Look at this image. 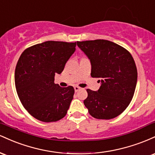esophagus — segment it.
Segmentation results:
<instances>
[{
  "instance_id": "34e87169",
  "label": "esophagus",
  "mask_w": 155,
  "mask_h": 155,
  "mask_svg": "<svg viewBox=\"0 0 155 155\" xmlns=\"http://www.w3.org/2000/svg\"><path fill=\"white\" fill-rule=\"evenodd\" d=\"M80 89H81V87H78V86L74 87V90H75V92H78Z\"/></svg>"
}]
</instances>
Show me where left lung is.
Masks as SVG:
<instances>
[{"instance_id":"obj_1","label":"left lung","mask_w":155,"mask_h":155,"mask_svg":"<svg viewBox=\"0 0 155 155\" xmlns=\"http://www.w3.org/2000/svg\"><path fill=\"white\" fill-rule=\"evenodd\" d=\"M91 63V76L99 78L97 91L87 89L84 104L98 120H111L121 114L132 100L138 73L132 55L110 41L97 39L77 41Z\"/></svg>"}]
</instances>
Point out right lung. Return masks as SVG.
<instances>
[{"instance_id":"obj_1","label":"right lung","mask_w":155,"mask_h":155,"mask_svg":"<svg viewBox=\"0 0 155 155\" xmlns=\"http://www.w3.org/2000/svg\"><path fill=\"white\" fill-rule=\"evenodd\" d=\"M76 46V42L48 41L28 48L19 57L16 90L24 108L37 120L56 122L66 115L74 89L54 84V76L63 71Z\"/></svg>"}]
</instances>
